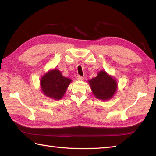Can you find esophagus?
Here are the masks:
<instances>
[{
    "label": "esophagus",
    "mask_w": 156,
    "mask_h": 156,
    "mask_svg": "<svg viewBox=\"0 0 156 156\" xmlns=\"http://www.w3.org/2000/svg\"><path fill=\"white\" fill-rule=\"evenodd\" d=\"M76 79H77L78 80H84V78L80 76H77V77H76Z\"/></svg>",
    "instance_id": "34e87169"
}]
</instances>
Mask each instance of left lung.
<instances>
[{
    "label": "left lung",
    "mask_w": 156,
    "mask_h": 156,
    "mask_svg": "<svg viewBox=\"0 0 156 156\" xmlns=\"http://www.w3.org/2000/svg\"><path fill=\"white\" fill-rule=\"evenodd\" d=\"M94 97L102 101H108L117 90V82L116 78L108 73L101 70L96 77L88 81Z\"/></svg>",
    "instance_id": "1"
}]
</instances>
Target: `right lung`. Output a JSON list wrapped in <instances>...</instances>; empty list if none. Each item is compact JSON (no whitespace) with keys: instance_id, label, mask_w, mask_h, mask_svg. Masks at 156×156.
<instances>
[{"instance_id":"add662e5","label":"right lung","mask_w":156,"mask_h":156,"mask_svg":"<svg viewBox=\"0 0 156 156\" xmlns=\"http://www.w3.org/2000/svg\"><path fill=\"white\" fill-rule=\"evenodd\" d=\"M72 82L70 78L64 77L60 71L54 68L49 69L41 78L40 87L45 96L58 101L64 97Z\"/></svg>"}]
</instances>
